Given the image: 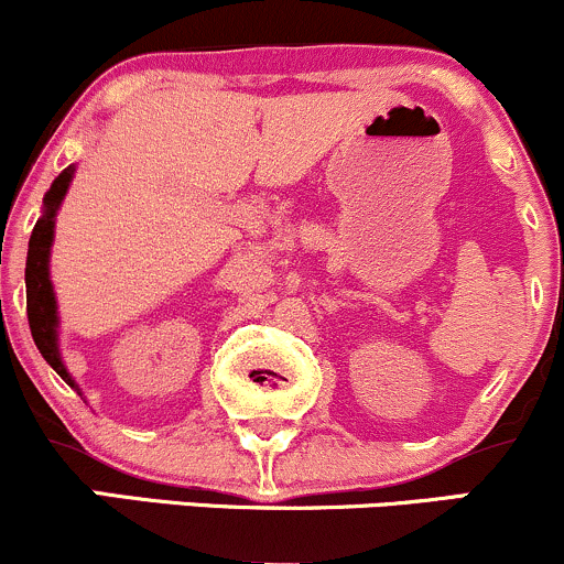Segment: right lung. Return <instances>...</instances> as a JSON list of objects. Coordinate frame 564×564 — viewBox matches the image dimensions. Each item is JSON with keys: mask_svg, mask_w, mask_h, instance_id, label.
Wrapping results in <instances>:
<instances>
[{"mask_svg": "<svg viewBox=\"0 0 564 564\" xmlns=\"http://www.w3.org/2000/svg\"><path fill=\"white\" fill-rule=\"evenodd\" d=\"M70 174L74 170L57 174L53 187L44 196V215L36 219L34 232L29 241V260H25V310H29V326L31 336H34L39 352L47 360L50 366L66 379V384L76 387L74 379L68 377L66 366H63L61 355H57V313H55V294L53 283H50V246H53V230H55V212L61 206L63 196H66Z\"/></svg>", "mask_w": 564, "mask_h": 564, "instance_id": "add662e5", "label": "right lung"}]
</instances>
